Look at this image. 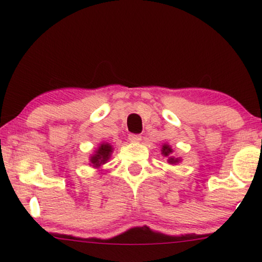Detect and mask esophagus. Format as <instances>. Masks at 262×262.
Instances as JSON below:
<instances>
[{
  "instance_id": "obj_1",
  "label": "esophagus",
  "mask_w": 262,
  "mask_h": 262,
  "mask_svg": "<svg viewBox=\"0 0 262 262\" xmlns=\"http://www.w3.org/2000/svg\"><path fill=\"white\" fill-rule=\"evenodd\" d=\"M128 139H130V142H132V143H139L142 141V136L130 135V136H128Z\"/></svg>"
}]
</instances>
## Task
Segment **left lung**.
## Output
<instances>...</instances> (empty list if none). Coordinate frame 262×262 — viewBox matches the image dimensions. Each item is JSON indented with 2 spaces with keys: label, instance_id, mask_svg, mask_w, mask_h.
<instances>
[{
  "label": "left lung",
  "instance_id": "obj_1",
  "mask_svg": "<svg viewBox=\"0 0 262 262\" xmlns=\"http://www.w3.org/2000/svg\"><path fill=\"white\" fill-rule=\"evenodd\" d=\"M173 152H174V150L171 149V146L168 144V143H164V144H162V148H161V154H162L164 157H168L167 162L169 163V164H178V163H180L181 161H182V159H181V157L174 156Z\"/></svg>",
  "mask_w": 262,
  "mask_h": 262
}]
</instances>
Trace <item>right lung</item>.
<instances>
[{
	"instance_id": "1",
	"label": "right lung",
	"mask_w": 262,
	"mask_h": 262,
	"mask_svg": "<svg viewBox=\"0 0 262 262\" xmlns=\"http://www.w3.org/2000/svg\"><path fill=\"white\" fill-rule=\"evenodd\" d=\"M113 152V146L107 142H101L95 151L89 157V166L95 168V169H101L103 164L108 162L111 155Z\"/></svg>"
}]
</instances>
